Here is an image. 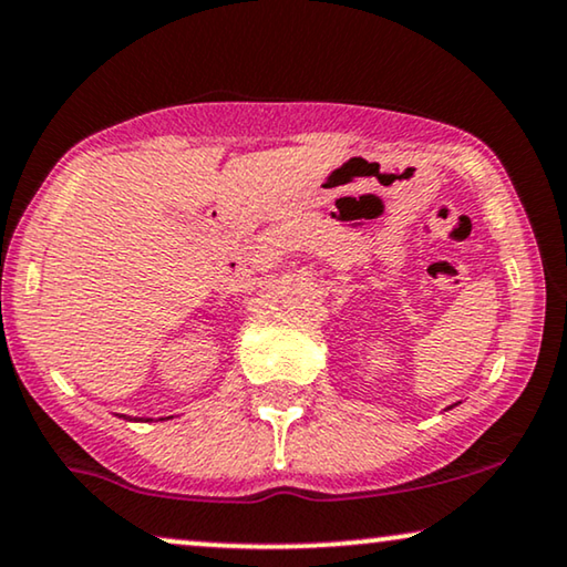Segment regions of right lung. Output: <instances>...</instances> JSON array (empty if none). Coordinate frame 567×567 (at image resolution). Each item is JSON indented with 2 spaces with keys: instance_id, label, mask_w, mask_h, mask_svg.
Returning <instances> with one entry per match:
<instances>
[{
  "instance_id": "obj_1",
  "label": "right lung",
  "mask_w": 567,
  "mask_h": 567,
  "mask_svg": "<svg viewBox=\"0 0 567 567\" xmlns=\"http://www.w3.org/2000/svg\"><path fill=\"white\" fill-rule=\"evenodd\" d=\"M125 420H127V416H125ZM130 422H133V420H130ZM135 422H143V420H135ZM145 422H151V420H145Z\"/></svg>"
}]
</instances>
